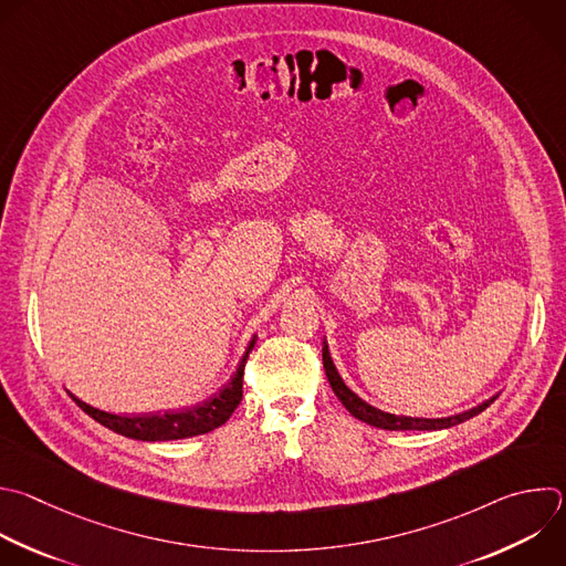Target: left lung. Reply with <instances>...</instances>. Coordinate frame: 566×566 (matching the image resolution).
Masks as SVG:
<instances>
[{
    "mask_svg": "<svg viewBox=\"0 0 566 566\" xmlns=\"http://www.w3.org/2000/svg\"><path fill=\"white\" fill-rule=\"evenodd\" d=\"M322 361H324V370H326V378H328V385L333 389V394L337 396V400L346 407V411L370 424V427H378V429H387V431H440V429H449V427H455L478 413H482L489 405L495 402V398L482 402L480 407L471 409V411H464V413H458V416H451V418H409V416H396V413H387V411H380L370 407L368 402H364L359 396H355L346 385L344 380L339 378V373L331 359V353H328V344L324 339V346H322Z\"/></svg>",
    "mask_w": 566,
    "mask_h": 566,
    "instance_id": "1",
    "label": "left lung"
}]
</instances>
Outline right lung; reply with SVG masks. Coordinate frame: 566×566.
<instances>
[{
	"label": "right lung",
	"mask_w": 566,
	"mask_h": 566,
	"mask_svg": "<svg viewBox=\"0 0 566 566\" xmlns=\"http://www.w3.org/2000/svg\"><path fill=\"white\" fill-rule=\"evenodd\" d=\"M255 346V337L249 342L247 353L242 355L235 373L231 375V380L209 400L202 405L186 409V411H172V413H150V416H113L99 409H93L91 405L82 402L75 398L80 409L88 413L95 422L102 427L130 438V440H142V442H166V440H181V438H193L209 433L218 427H222L238 405L242 402V380H244V366L249 359V353Z\"/></svg>",
	"instance_id": "add662e5"
}]
</instances>
